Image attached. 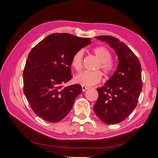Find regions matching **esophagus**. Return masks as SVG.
I'll use <instances>...</instances> for the list:
<instances>
[{"instance_id": "34e87169", "label": "esophagus", "mask_w": 158, "mask_h": 158, "mask_svg": "<svg viewBox=\"0 0 158 158\" xmlns=\"http://www.w3.org/2000/svg\"><path fill=\"white\" fill-rule=\"evenodd\" d=\"M89 88H88V87H85V86H82V90L83 92H85L87 89H88Z\"/></svg>"}]
</instances>
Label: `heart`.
<instances>
[{"instance_id":"1","label":"heart","mask_w":158,"mask_h":158,"mask_svg":"<svg viewBox=\"0 0 158 158\" xmlns=\"http://www.w3.org/2000/svg\"><path fill=\"white\" fill-rule=\"evenodd\" d=\"M93 53L99 60V64L97 65L96 69L102 70L105 75H108L112 72L113 65L110 61L111 54L105 47H97L93 49ZM83 52L79 50L73 55L72 58V65L76 70L79 71L82 66ZM102 75L99 71H83L75 77L76 83L83 86H92L100 81Z\"/></svg>"}]
</instances>
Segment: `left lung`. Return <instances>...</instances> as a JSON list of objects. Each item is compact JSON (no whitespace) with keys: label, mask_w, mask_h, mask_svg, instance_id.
I'll return each instance as SVG.
<instances>
[{"label":"left lung","mask_w":158,"mask_h":158,"mask_svg":"<svg viewBox=\"0 0 158 158\" xmlns=\"http://www.w3.org/2000/svg\"><path fill=\"white\" fill-rule=\"evenodd\" d=\"M95 38L107 43L115 52L118 66L105 85L97 88L98 98L94 110L104 123H118L136 106L143 88L141 65L132 50L118 39L107 35Z\"/></svg>","instance_id":"8db88e82"}]
</instances>
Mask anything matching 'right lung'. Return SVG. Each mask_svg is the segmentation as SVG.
Returning a JSON list of instances; mask_svg holds the SVG:
<instances>
[{
  "mask_svg": "<svg viewBox=\"0 0 158 158\" xmlns=\"http://www.w3.org/2000/svg\"><path fill=\"white\" fill-rule=\"evenodd\" d=\"M90 38L69 33H53L32 49L23 70V93L33 111L49 122H58L68 115L82 92L74 84L63 88L72 79L70 66L75 53L91 43Z\"/></svg>",
  "mask_w": 158,
  "mask_h": 158,
  "instance_id": "add662e5",
  "label": "right lung"
}]
</instances>
